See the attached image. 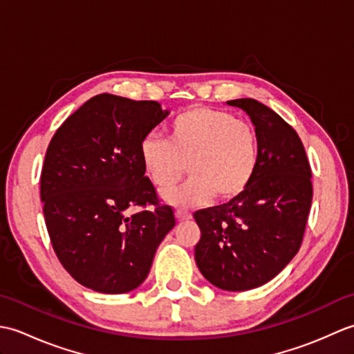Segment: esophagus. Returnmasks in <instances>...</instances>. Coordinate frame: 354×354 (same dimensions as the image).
<instances>
[{"mask_svg":"<svg viewBox=\"0 0 354 354\" xmlns=\"http://www.w3.org/2000/svg\"><path fill=\"white\" fill-rule=\"evenodd\" d=\"M176 219L178 221H189V219H192V213L179 208V209H176Z\"/></svg>","mask_w":354,"mask_h":354,"instance_id":"1","label":"esophagus"}]
</instances>
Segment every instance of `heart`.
<instances>
[{
	"mask_svg": "<svg viewBox=\"0 0 354 354\" xmlns=\"http://www.w3.org/2000/svg\"><path fill=\"white\" fill-rule=\"evenodd\" d=\"M140 160L158 189L167 192L183 181L189 165L192 179L183 190L165 194L170 204L234 201L251 185L259 167L260 142L254 126L234 114L192 106L171 120L167 141L142 138Z\"/></svg>",
	"mask_w": 354,
	"mask_h": 354,
	"instance_id": "heart-1",
	"label": "heart"
}]
</instances>
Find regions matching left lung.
<instances>
[{
	"instance_id": "left-lung-1",
	"label": "left lung",
	"mask_w": 354,
	"mask_h": 354,
	"mask_svg": "<svg viewBox=\"0 0 354 354\" xmlns=\"http://www.w3.org/2000/svg\"><path fill=\"white\" fill-rule=\"evenodd\" d=\"M246 111L260 142L251 185L227 204L198 209L194 260L223 290H250L272 280L295 257L312 205V170L297 131L254 99L230 100Z\"/></svg>"
}]
</instances>
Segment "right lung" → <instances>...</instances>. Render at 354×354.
I'll list each match as a JSON object with an SVG mask.
<instances>
[{"mask_svg": "<svg viewBox=\"0 0 354 354\" xmlns=\"http://www.w3.org/2000/svg\"><path fill=\"white\" fill-rule=\"evenodd\" d=\"M167 115L153 100L99 94L53 135L41 173L45 225L59 261L88 289L138 288L175 227L140 160L142 138ZM132 206L140 209L127 216Z\"/></svg>", "mask_w": 354, "mask_h": 354, "instance_id": "add662e5", "label": "right lung"}]
</instances>
